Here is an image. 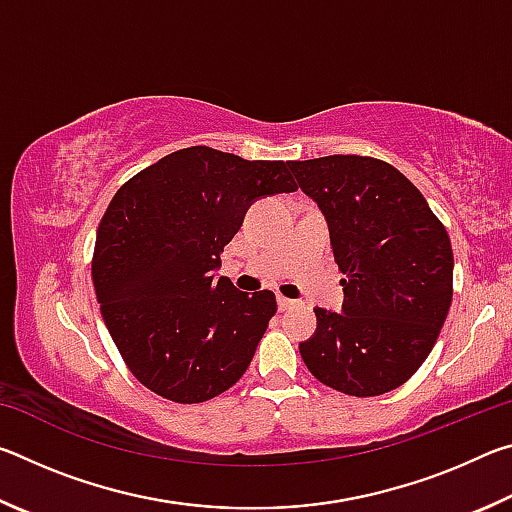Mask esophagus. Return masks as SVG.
Here are the masks:
<instances>
[{
  "label": "esophagus",
  "instance_id": "1",
  "mask_svg": "<svg viewBox=\"0 0 512 512\" xmlns=\"http://www.w3.org/2000/svg\"><path fill=\"white\" fill-rule=\"evenodd\" d=\"M296 305H298L296 300H289V298H284V296H277V307H280V311L293 309V307H296Z\"/></svg>",
  "mask_w": 512,
  "mask_h": 512
}]
</instances>
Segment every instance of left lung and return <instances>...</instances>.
<instances>
[{"label":"left lung","instance_id":"left-lung-1","mask_svg":"<svg viewBox=\"0 0 512 512\" xmlns=\"http://www.w3.org/2000/svg\"><path fill=\"white\" fill-rule=\"evenodd\" d=\"M289 167L325 214L345 275L343 311L314 309L318 327L300 343L302 361L345 395L395 391L429 357L452 305L454 253L445 225L384 160L325 155Z\"/></svg>","mask_w":512,"mask_h":512}]
</instances>
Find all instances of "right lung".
I'll list each match as a JSON object with an SVG mask.
<instances>
[{"instance_id": "add662e5", "label": "right lung", "mask_w": 512, "mask_h": 512, "mask_svg": "<svg viewBox=\"0 0 512 512\" xmlns=\"http://www.w3.org/2000/svg\"><path fill=\"white\" fill-rule=\"evenodd\" d=\"M296 189L287 162L210 146L164 155L117 189L97 230L92 282L121 359L149 391L198 404L248 370L275 293L250 296L214 271L248 205Z\"/></svg>"}]
</instances>
